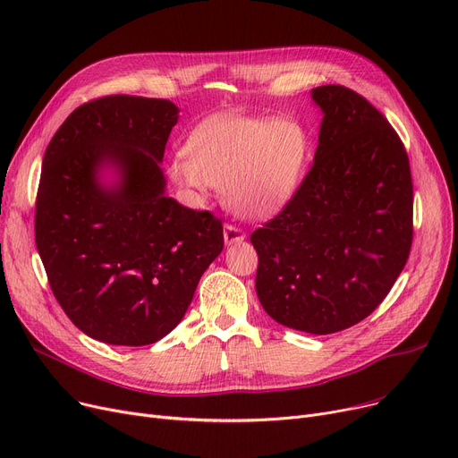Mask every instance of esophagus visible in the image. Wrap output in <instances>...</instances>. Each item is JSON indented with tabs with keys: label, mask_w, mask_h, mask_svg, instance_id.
<instances>
[{
	"label": "esophagus",
	"mask_w": 458,
	"mask_h": 458,
	"mask_svg": "<svg viewBox=\"0 0 458 458\" xmlns=\"http://www.w3.org/2000/svg\"><path fill=\"white\" fill-rule=\"evenodd\" d=\"M242 242H245V232L233 225H226L225 226V243L230 247V245H237Z\"/></svg>",
	"instance_id": "esophagus-1"
}]
</instances>
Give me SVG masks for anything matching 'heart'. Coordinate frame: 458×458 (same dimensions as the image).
<instances>
[{"instance_id":"1","label":"heart","mask_w":458,"mask_h":458,"mask_svg":"<svg viewBox=\"0 0 458 458\" xmlns=\"http://www.w3.org/2000/svg\"><path fill=\"white\" fill-rule=\"evenodd\" d=\"M308 147L306 131L293 120L215 114L189 133L185 154L171 159L168 174L197 197L225 189L237 215L263 221L292 200Z\"/></svg>"}]
</instances>
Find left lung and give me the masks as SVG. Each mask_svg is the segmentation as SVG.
<instances>
[{
    "label": "left lung",
    "mask_w": 458,
    "mask_h": 458,
    "mask_svg": "<svg viewBox=\"0 0 458 458\" xmlns=\"http://www.w3.org/2000/svg\"><path fill=\"white\" fill-rule=\"evenodd\" d=\"M323 113L314 165L285 208L250 235L256 293L280 325L332 334L384 301L412 247V176L395 130L364 96L311 89Z\"/></svg>",
    "instance_id": "8db88e82"
}]
</instances>
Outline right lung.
<instances>
[{
	"label": "right lung",
	"mask_w": 458,
	"mask_h": 458,
	"mask_svg": "<svg viewBox=\"0 0 458 458\" xmlns=\"http://www.w3.org/2000/svg\"><path fill=\"white\" fill-rule=\"evenodd\" d=\"M178 113L168 100L106 96L72 111L46 148L37 250L64 314L92 340H161L223 250L221 219L165 192Z\"/></svg>",
	"instance_id": "right-lung-1"
}]
</instances>
